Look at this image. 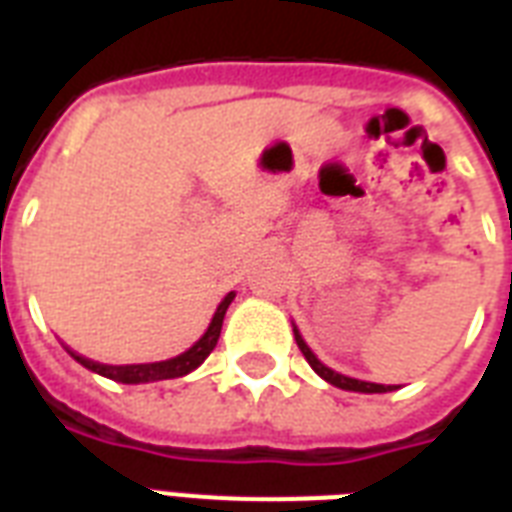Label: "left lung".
<instances>
[{"mask_svg": "<svg viewBox=\"0 0 512 512\" xmlns=\"http://www.w3.org/2000/svg\"><path fill=\"white\" fill-rule=\"evenodd\" d=\"M295 340H297V348L303 350L305 361L313 366V372L319 374V377H324V380L329 382V385H335V388H342V390H356V393H388V390H396L393 385H377V382H364V380H353V377H345V374L335 372V369H329V366H324L319 361V358L313 356V350L305 345L303 335L297 332L295 327Z\"/></svg>", "mask_w": 512, "mask_h": 512, "instance_id": "left-lung-1", "label": "left lung"}]
</instances>
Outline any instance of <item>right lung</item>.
Instances as JSON below:
<instances>
[{
    "instance_id": "add662e5",
    "label": "right lung",
    "mask_w": 512,
    "mask_h": 512,
    "mask_svg": "<svg viewBox=\"0 0 512 512\" xmlns=\"http://www.w3.org/2000/svg\"><path fill=\"white\" fill-rule=\"evenodd\" d=\"M233 297L236 292H228L223 297V303L217 305L215 316L209 321L207 332L199 337V340L193 342L191 348L180 353L175 358H167V361H156V364H124V366H111V364H98V361H92V358H84L74 350H68L71 356L79 361L82 366H87L90 372H98L108 380L124 382V385H140V382H156V380H172V377H183V374L193 372L196 366L204 364V358L215 350L217 337H220V329H223V319L225 311H228V305L233 303Z\"/></svg>"
}]
</instances>
